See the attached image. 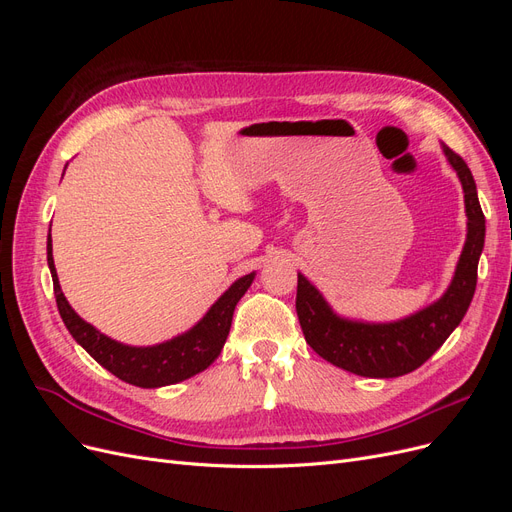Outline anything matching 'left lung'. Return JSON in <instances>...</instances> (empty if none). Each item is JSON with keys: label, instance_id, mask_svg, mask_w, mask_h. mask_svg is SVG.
Segmentation results:
<instances>
[{"label": "left lung", "instance_id": "1", "mask_svg": "<svg viewBox=\"0 0 512 512\" xmlns=\"http://www.w3.org/2000/svg\"><path fill=\"white\" fill-rule=\"evenodd\" d=\"M466 198L468 237L455 277L442 297L397 322H359L337 316L314 284L299 273L297 314L305 342L324 361L365 378H397L421 367L466 316L476 290L478 258L485 245V215L468 164L442 145Z\"/></svg>", "mask_w": 512, "mask_h": 512}]
</instances>
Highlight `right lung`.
<instances>
[{
    "instance_id": "add662e5",
    "label": "right lung",
    "mask_w": 512,
    "mask_h": 512,
    "mask_svg": "<svg viewBox=\"0 0 512 512\" xmlns=\"http://www.w3.org/2000/svg\"><path fill=\"white\" fill-rule=\"evenodd\" d=\"M46 260H49V269L53 275V290L59 316L64 320L70 335L94 356L104 369L111 371L113 376L128 384L141 386V389H158V386L188 380L218 359L226 344L235 307L247 292V288L252 286L256 275L250 273L239 277V280L211 305L203 320H198L190 331H185L158 346L138 348L119 344L115 339L106 337L70 307L57 280L51 235L49 241H46Z\"/></svg>"
}]
</instances>
